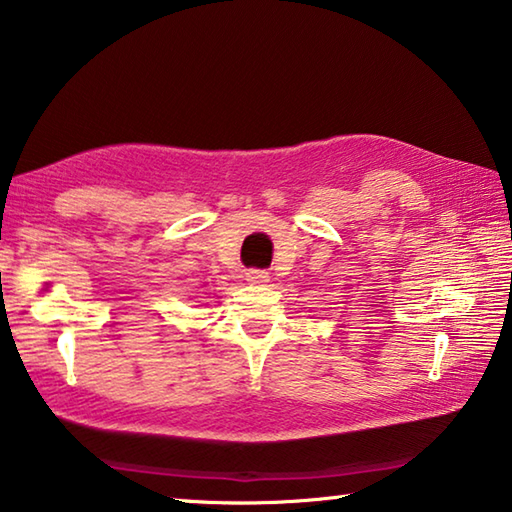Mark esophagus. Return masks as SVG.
<instances>
[{
	"label": "esophagus",
	"instance_id": "esophagus-1",
	"mask_svg": "<svg viewBox=\"0 0 512 512\" xmlns=\"http://www.w3.org/2000/svg\"><path fill=\"white\" fill-rule=\"evenodd\" d=\"M246 282L250 284H264L268 282V273L266 271H259V268H250L246 273Z\"/></svg>",
	"mask_w": 512,
	"mask_h": 512
}]
</instances>
